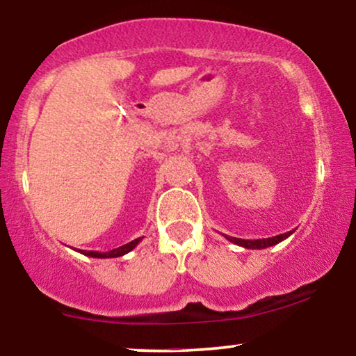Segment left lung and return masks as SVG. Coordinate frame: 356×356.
<instances>
[{"mask_svg": "<svg viewBox=\"0 0 356 356\" xmlns=\"http://www.w3.org/2000/svg\"><path fill=\"white\" fill-rule=\"evenodd\" d=\"M293 234V231H288L285 234H278V236H273V238H265V239H239V238H231V236H226L225 238L227 241H231L233 244H238L241 248L244 249H267L270 245H275L278 243H282V241H285L286 238H290Z\"/></svg>", "mask_w": 356, "mask_h": 356, "instance_id": "obj_1", "label": "left lung"}]
</instances>
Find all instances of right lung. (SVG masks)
I'll return each instance as SVG.
<instances>
[{
	"instance_id": "1",
	"label": "right lung",
	"mask_w": 356,
	"mask_h": 356,
	"mask_svg": "<svg viewBox=\"0 0 356 356\" xmlns=\"http://www.w3.org/2000/svg\"><path fill=\"white\" fill-rule=\"evenodd\" d=\"M145 236H141V238H136L131 241L129 244H123L120 248L117 249H112L108 250V252H97V250H81V249H74L78 250V252H81L83 255H88V257H96V259H112V257H122V255L129 254L130 250H134L136 245H138L141 241H143Z\"/></svg>"
}]
</instances>
